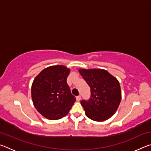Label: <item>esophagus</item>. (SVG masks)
Returning <instances> with one entry per match:
<instances>
[{"instance_id":"esophagus-1","label":"esophagus","mask_w":151,"mask_h":151,"mask_svg":"<svg viewBox=\"0 0 151 151\" xmlns=\"http://www.w3.org/2000/svg\"><path fill=\"white\" fill-rule=\"evenodd\" d=\"M81 99V96L80 95L76 96V101H80Z\"/></svg>"}]
</instances>
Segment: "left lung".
<instances>
[{
	"mask_svg": "<svg viewBox=\"0 0 151 151\" xmlns=\"http://www.w3.org/2000/svg\"><path fill=\"white\" fill-rule=\"evenodd\" d=\"M91 88V97L81 101L85 114L94 121H104L115 113L121 101L119 81L103 69H79Z\"/></svg>",
	"mask_w": 151,
	"mask_h": 151,
	"instance_id": "8db88e82",
	"label": "left lung"
}]
</instances>
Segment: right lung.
<instances>
[{"instance_id":"add662e5","label":"right lung","mask_w":151,"mask_h":151,"mask_svg":"<svg viewBox=\"0 0 151 151\" xmlns=\"http://www.w3.org/2000/svg\"><path fill=\"white\" fill-rule=\"evenodd\" d=\"M70 70L63 65L51 66L36 76L31 87L34 106L49 120H58L68 113L76 101L66 78Z\"/></svg>"}]
</instances>
